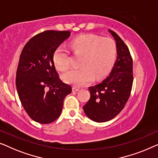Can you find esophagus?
<instances>
[{"instance_id": "1", "label": "esophagus", "mask_w": 158, "mask_h": 158, "mask_svg": "<svg viewBox=\"0 0 158 158\" xmlns=\"http://www.w3.org/2000/svg\"><path fill=\"white\" fill-rule=\"evenodd\" d=\"M79 90V89L76 87V86H73L72 87V92H78Z\"/></svg>"}]
</instances>
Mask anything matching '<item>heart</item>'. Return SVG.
Listing matches in <instances>:
<instances>
[{"label":"heart","mask_w":158,"mask_h":158,"mask_svg":"<svg viewBox=\"0 0 158 158\" xmlns=\"http://www.w3.org/2000/svg\"><path fill=\"white\" fill-rule=\"evenodd\" d=\"M76 56H82L80 69H72L62 77L64 81L74 86H83L93 79L99 80L109 74L114 63L117 45L110 38L92 34L81 35L71 42ZM53 61L56 69L66 71L70 66L69 53L64 46H59L54 53Z\"/></svg>","instance_id":"1"}]
</instances>
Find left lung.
<instances>
[{"label": "left lung", "instance_id": "1", "mask_svg": "<svg viewBox=\"0 0 158 158\" xmlns=\"http://www.w3.org/2000/svg\"><path fill=\"white\" fill-rule=\"evenodd\" d=\"M109 32L116 41L117 60L105 79L89 87L90 99L83 106L86 116L97 123L111 120L123 110L133 83V63L129 48L116 33Z\"/></svg>", "mask_w": 158, "mask_h": 158}]
</instances>
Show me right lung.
Masks as SVG:
<instances>
[{
    "label": "right lung",
    "instance_id": "add662e5",
    "mask_svg": "<svg viewBox=\"0 0 158 158\" xmlns=\"http://www.w3.org/2000/svg\"><path fill=\"white\" fill-rule=\"evenodd\" d=\"M69 31H46L31 38L20 56L15 84L22 106L31 118L48 124L60 116L72 87L59 79L53 56Z\"/></svg>",
    "mask_w": 158,
    "mask_h": 158
}]
</instances>
